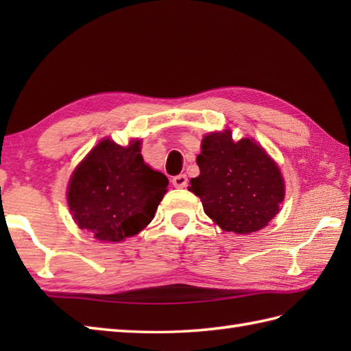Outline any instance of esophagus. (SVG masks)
<instances>
[{"mask_svg": "<svg viewBox=\"0 0 351 351\" xmlns=\"http://www.w3.org/2000/svg\"><path fill=\"white\" fill-rule=\"evenodd\" d=\"M187 182H189V180L185 175H176L171 178V184H173V187H176V189L187 187Z\"/></svg>", "mask_w": 351, "mask_h": 351, "instance_id": "34e87169", "label": "esophagus"}]
</instances>
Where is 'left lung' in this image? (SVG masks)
<instances>
[{
	"instance_id": "left-lung-1",
	"label": "left lung",
	"mask_w": 351,
	"mask_h": 351,
	"mask_svg": "<svg viewBox=\"0 0 351 351\" xmlns=\"http://www.w3.org/2000/svg\"><path fill=\"white\" fill-rule=\"evenodd\" d=\"M190 191L200 197L205 214L223 230L252 234L279 213L285 197L280 170L253 138L232 140V132L204 137Z\"/></svg>"
}]
</instances>
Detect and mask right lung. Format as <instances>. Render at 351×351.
Segmentation results:
<instances>
[{"instance_id":"right-lung-1","label":"right lung","mask_w":351,"mask_h":351,"mask_svg":"<svg viewBox=\"0 0 351 351\" xmlns=\"http://www.w3.org/2000/svg\"><path fill=\"white\" fill-rule=\"evenodd\" d=\"M140 145L132 140L123 147L104 138L71 176V214L96 240L117 243L138 234L166 195L169 180L143 161Z\"/></svg>"}]
</instances>
